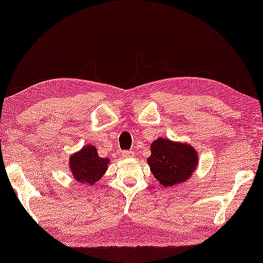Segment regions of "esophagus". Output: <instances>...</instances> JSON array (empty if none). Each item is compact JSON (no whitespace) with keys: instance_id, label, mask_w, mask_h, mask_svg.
<instances>
[{"instance_id":"obj_1","label":"esophagus","mask_w":263,"mask_h":263,"mask_svg":"<svg viewBox=\"0 0 263 263\" xmlns=\"http://www.w3.org/2000/svg\"><path fill=\"white\" fill-rule=\"evenodd\" d=\"M134 156H135L134 152H129V150H127V152H122V157L123 158H133Z\"/></svg>"}]
</instances>
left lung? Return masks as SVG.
<instances>
[{"mask_svg":"<svg viewBox=\"0 0 263 263\" xmlns=\"http://www.w3.org/2000/svg\"><path fill=\"white\" fill-rule=\"evenodd\" d=\"M147 163L160 185L171 187L191 178L198 167V152L186 142L158 137L150 145Z\"/></svg>","mask_w":263,"mask_h":263,"instance_id":"obj_1","label":"left lung"}]
</instances>
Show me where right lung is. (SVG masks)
Returning a JSON list of instances; mask_svg holds the SVG:
<instances>
[{
	"label": "right lung",
	"mask_w": 263,
	"mask_h": 263,
	"mask_svg": "<svg viewBox=\"0 0 263 263\" xmlns=\"http://www.w3.org/2000/svg\"><path fill=\"white\" fill-rule=\"evenodd\" d=\"M109 163V158L99 156L96 145L86 144L79 152L71 155L68 169L76 182L92 186L105 175Z\"/></svg>",
	"instance_id": "right-lung-1"
}]
</instances>
